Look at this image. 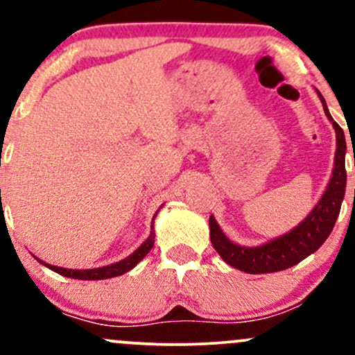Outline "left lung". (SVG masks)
Segmentation results:
<instances>
[{
	"mask_svg": "<svg viewBox=\"0 0 355 355\" xmlns=\"http://www.w3.org/2000/svg\"><path fill=\"white\" fill-rule=\"evenodd\" d=\"M317 93H319L325 115L332 121L334 130H336L337 150L331 182L311 214L288 234L259 247L237 245L227 239V235L218 227L217 220L214 217L209 220L211 245L218 252L222 260L247 274H270V272L285 270V268L302 262L305 257L319 250V247L331 235L336 220L339 217L340 205L345 195V182H347V173H345L347 145H345L344 130L334 121L320 92Z\"/></svg>",
	"mask_w": 355,
	"mask_h": 355,
	"instance_id": "1",
	"label": "left lung"
}]
</instances>
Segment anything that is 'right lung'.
Instances as JSON below:
<instances>
[{
	"label": "right lung",
	"instance_id": "1",
	"mask_svg": "<svg viewBox=\"0 0 355 355\" xmlns=\"http://www.w3.org/2000/svg\"><path fill=\"white\" fill-rule=\"evenodd\" d=\"M158 214V211H157ZM157 214L153 215V220L157 217ZM153 220H152V232H150L148 239L145 240L144 243H141L140 247L137 248L135 252H133L132 255H128L126 259L120 260V262L116 263H112V266H105V267H100V268H87V270H76V268H63V267H56V266H50V263L43 262V260L36 259L40 263H43L44 267L51 268L53 272H56V274L63 275V277H68V279H80V280H103V279H112V277H118L121 274H125V272L132 270L133 267L137 266L138 262H140L144 257L148 254L150 250H152L153 243H155V230H153Z\"/></svg>",
	"mask_w": 355,
	"mask_h": 355
}]
</instances>
